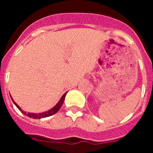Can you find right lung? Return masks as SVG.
<instances>
[{"mask_svg": "<svg viewBox=\"0 0 153 153\" xmlns=\"http://www.w3.org/2000/svg\"><path fill=\"white\" fill-rule=\"evenodd\" d=\"M66 93L65 94H63V97H61V99L60 100V101L58 102V103L56 104V106H54L53 108H52V109H51V110H49V111L47 112H44V113H39V114H36V113H26L25 112H24L22 110V109H21V108L19 107L18 106H17V104L15 102H13V103L15 104V106H17V108H18L20 110H21V112H22L23 113H24V115H26V116H28V117H30V118H33V119H41V118H45V117H51V116H52V115L55 114V113H56V112L59 110V109H60V107L62 106V105H63V101H64L65 100V97H66ZM12 100H13V99H12Z\"/></svg>", "mask_w": 153, "mask_h": 153, "instance_id": "add662e5", "label": "right lung"}]
</instances>
